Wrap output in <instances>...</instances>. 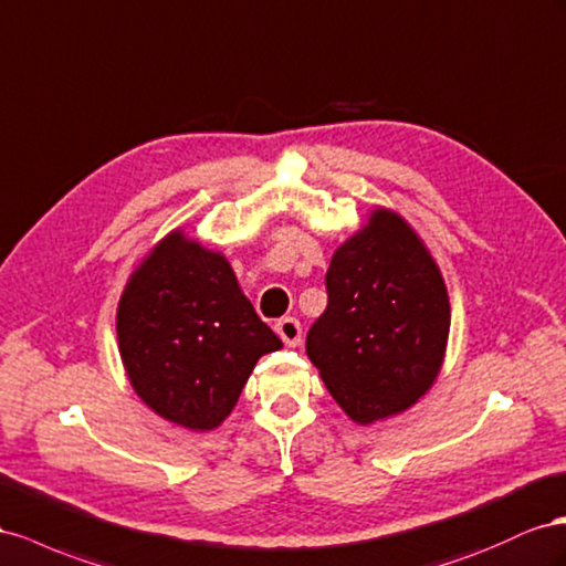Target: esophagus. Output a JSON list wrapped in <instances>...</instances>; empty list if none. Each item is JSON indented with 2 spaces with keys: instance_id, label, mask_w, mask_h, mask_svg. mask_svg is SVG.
Wrapping results in <instances>:
<instances>
[{
  "instance_id": "esophagus-1",
  "label": "esophagus",
  "mask_w": 566,
  "mask_h": 566,
  "mask_svg": "<svg viewBox=\"0 0 566 566\" xmlns=\"http://www.w3.org/2000/svg\"><path fill=\"white\" fill-rule=\"evenodd\" d=\"M274 332L280 334V338H282L286 346H298V342H301V322L296 317H282V319H277V325H274Z\"/></svg>"
}]
</instances>
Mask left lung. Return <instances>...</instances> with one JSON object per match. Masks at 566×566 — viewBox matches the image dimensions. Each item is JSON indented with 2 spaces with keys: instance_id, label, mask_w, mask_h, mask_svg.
<instances>
[{
  "instance_id": "1",
  "label": "left lung",
  "mask_w": 566,
  "mask_h": 566,
  "mask_svg": "<svg viewBox=\"0 0 566 566\" xmlns=\"http://www.w3.org/2000/svg\"><path fill=\"white\" fill-rule=\"evenodd\" d=\"M327 311L305 338L332 398L358 424L415 406L441 373L450 303L439 265L398 213L377 208L336 249Z\"/></svg>"
}]
</instances>
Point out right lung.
I'll use <instances>...</instances> for the list:
<instances>
[{"label":"right lung","mask_w":566,"mask_h":566,"mask_svg":"<svg viewBox=\"0 0 566 566\" xmlns=\"http://www.w3.org/2000/svg\"><path fill=\"white\" fill-rule=\"evenodd\" d=\"M116 329L137 396L191 431L220 427L258 358L282 348L241 294L228 258L180 230L160 239L127 280Z\"/></svg>","instance_id":"add662e5"}]
</instances>
